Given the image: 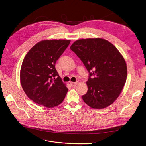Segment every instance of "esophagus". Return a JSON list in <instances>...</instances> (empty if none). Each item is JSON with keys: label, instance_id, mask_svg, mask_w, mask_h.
Returning a JSON list of instances; mask_svg holds the SVG:
<instances>
[{"label": "esophagus", "instance_id": "1", "mask_svg": "<svg viewBox=\"0 0 146 146\" xmlns=\"http://www.w3.org/2000/svg\"><path fill=\"white\" fill-rule=\"evenodd\" d=\"M77 83H78V82H70V84H71V86H73V87L76 86V85L77 84Z\"/></svg>", "mask_w": 146, "mask_h": 146}]
</instances>
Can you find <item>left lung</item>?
<instances>
[{
	"mask_svg": "<svg viewBox=\"0 0 146 146\" xmlns=\"http://www.w3.org/2000/svg\"><path fill=\"white\" fill-rule=\"evenodd\" d=\"M70 49L89 73L83 101L97 109L111 105L121 93L127 75L125 61L117 48L108 40L96 38L77 40Z\"/></svg>",
	"mask_w": 146,
	"mask_h": 146,
	"instance_id": "left-lung-1",
	"label": "left lung"
}]
</instances>
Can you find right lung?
<instances>
[{
  "label": "right lung",
  "mask_w": 146,
  "mask_h": 146,
  "mask_svg": "<svg viewBox=\"0 0 146 146\" xmlns=\"http://www.w3.org/2000/svg\"><path fill=\"white\" fill-rule=\"evenodd\" d=\"M70 43V40H45L36 44L25 56L20 80L28 98L46 108H54L68 92L55 64Z\"/></svg>",
  "instance_id": "obj_1"
}]
</instances>
